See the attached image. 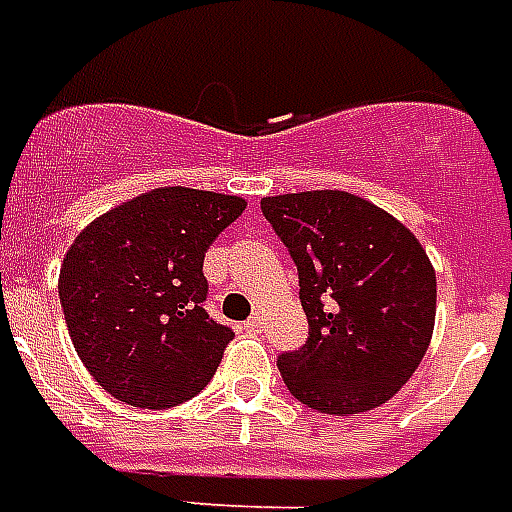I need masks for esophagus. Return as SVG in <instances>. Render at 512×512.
I'll return each instance as SVG.
<instances>
[{
    "label": "esophagus",
    "instance_id": "34e87169",
    "mask_svg": "<svg viewBox=\"0 0 512 512\" xmlns=\"http://www.w3.org/2000/svg\"><path fill=\"white\" fill-rule=\"evenodd\" d=\"M244 327H247V332H260V329H263V319H260V316H249L247 321H244Z\"/></svg>",
    "mask_w": 512,
    "mask_h": 512
}]
</instances>
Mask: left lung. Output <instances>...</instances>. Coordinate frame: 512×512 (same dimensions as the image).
<instances>
[{
	"mask_svg": "<svg viewBox=\"0 0 512 512\" xmlns=\"http://www.w3.org/2000/svg\"><path fill=\"white\" fill-rule=\"evenodd\" d=\"M260 207L295 260L311 327L279 358L289 393L337 417L390 401L436 327V271L420 239L348 191L281 193Z\"/></svg>",
	"mask_w": 512,
	"mask_h": 512,
	"instance_id": "8db88e82",
	"label": "left lung"
}]
</instances>
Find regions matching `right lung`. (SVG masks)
I'll use <instances>...</instances> for the list:
<instances>
[{"label": "right lung", "instance_id": "obj_1", "mask_svg": "<svg viewBox=\"0 0 512 512\" xmlns=\"http://www.w3.org/2000/svg\"><path fill=\"white\" fill-rule=\"evenodd\" d=\"M247 201L164 185L95 217L60 265V305L100 388L170 409L207 388L233 332L204 311V252Z\"/></svg>", "mask_w": 512, "mask_h": 512}]
</instances>
